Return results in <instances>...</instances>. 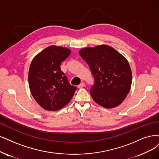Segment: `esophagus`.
I'll use <instances>...</instances> for the list:
<instances>
[{
	"label": "esophagus",
	"mask_w": 159,
	"mask_h": 159,
	"mask_svg": "<svg viewBox=\"0 0 159 159\" xmlns=\"http://www.w3.org/2000/svg\"><path fill=\"white\" fill-rule=\"evenodd\" d=\"M84 86H85V84H84V82H83V83H81L78 86V87L79 88V89H82V88H83Z\"/></svg>",
	"instance_id": "1"
}]
</instances>
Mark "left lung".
<instances>
[{
  "label": "left lung",
  "instance_id": "1",
  "mask_svg": "<svg viewBox=\"0 0 159 159\" xmlns=\"http://www.w3.org/2000/svg\"><path fill=\"white\" fill-rule=\"evenodd\" d=\"M95 83L90 90L96 103L111 109L125 100L132 84V70L126 59L112 47L102 44L80 50Z\"/></svg>",
  "mask_w": 159,
  "mask_h": 159
}]
</instances>
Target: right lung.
I'll list each match as a JSON object with an SVG mask.
<instances>
[{
    "label": "right lung",
    "instance_id": "1",
    "mask_svg": "<svg viewBox=\"0 0 159 159\" xmlns=\"http://www.w3.org/2000/svg\"><path fill=\"white\" fill-rule=\"evenodd\" d=\"M71 50L50 46L35 56L29 70V89L35 101L47 111H57L69 103L76 90L61 70L60 65Z\"/></svg>",
    "mask_w": 159,
    "mask_h": 159
}]
</instances>
